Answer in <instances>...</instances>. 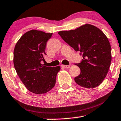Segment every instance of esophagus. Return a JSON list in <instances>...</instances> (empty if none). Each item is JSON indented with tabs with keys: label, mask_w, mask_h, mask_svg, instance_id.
Masks as SVG:
<instances>
[{
	"label": "esophagus",
	"mask_w": 121,
	"mask_h": 121,
	"mask_svg": "<svg viewBox=\"0 0 121 121\" xmlns=\"http://www.w3.org/2000/svg\"><path fill=\"white\" fill-rule=\"evenodd\" d=\"M62 67H64V68H65V69H69V68H70V66L69 65H62Z\"/></svg>",
	"instance_id": "1"
}]
</instances>
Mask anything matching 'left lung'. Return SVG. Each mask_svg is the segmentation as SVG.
Segmentation results:
<instances>
[{
  "mask_svg": "<svg viewBox=\"0 0 121 121\" xmlns=\"http://www.w3.org/2000/svg\"><path fill=\"white\" fill-rule=\"evenodd\" d=\"M58 34L82 55L81 63L76 64L81 73L74 78L75 82L86 88L98 86L106 77L111 62V45L104 33L95 26L85 24Z\"/></svg>",
  "mask_w": 121,
  "mask_h": 121,
  "instance_id": "8db88e82",
  "label": "left lung"
}]
</instances>
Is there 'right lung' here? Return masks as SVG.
I'll return each mask as SVG.
<instances>
[{
	"label": "right lung",
	"instance_id": "1",
	"mask_svg": "<svg viewBox=\"0 0 121 121\" xmlns=\"http://www.w3.org/2000/svg\"><path fill=\"white\" fill-rule=\"evenodd\" d=\"M52 33L31 30L17 43L14 50V65L18 76L26 88L32 93L41 95L51 90L55 85L60 66L47 67L41 64L47 41Z\"/></svg>",
	"mask_w": 121,
	"mask_h": 121
}]
</instances>
